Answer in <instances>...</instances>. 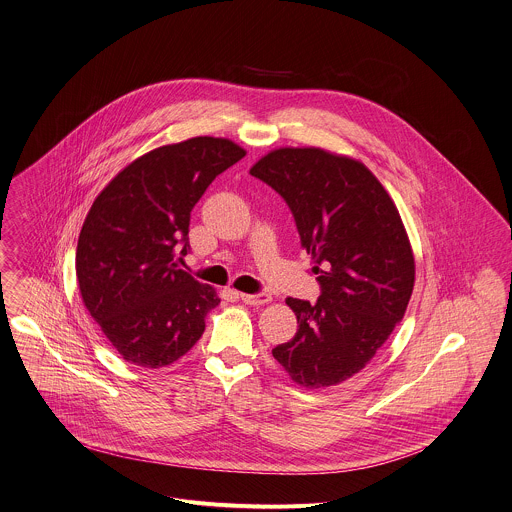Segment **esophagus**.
Instances as JSON below:
<instances>
[{"label": "esophagus", "instance_id": "1", "mask_svg": "<svg viewBox=\"0 0 512 512\" xmlns=\"http://www.w3.org/2000/svg\"><path fill=\"white\" fill-rule=\"evenodd\" d=\"M239 298L245 304H249V306H263V304L271 302V294H267V292H261V294H245V292H241Z\"/></svg>", "mask_w": 512, "mask_h": 512}]
</instances>
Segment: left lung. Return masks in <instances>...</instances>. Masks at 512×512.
I'll return each mask as SVG.
<instances>
[{
    "label": "left lung",
    "instance_id": "8db88e82",
    "mask_svg": "<svg viewBox=\"0 0 512 512\" xmlns=\"http://www.w3.org/2000/svg\"><path fill=\"white\" fill-rule=\"evenodd\" d=\"M251 174L288 204L322 294L286 298L292 340L273 349L288 377L324 389L359 373L402 320L414 255L395 202L363 163L318 147H283Z\"/></svg>",
    "mask_w": 512,
    "mask_h": 512
}]
</instances>
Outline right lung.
Here are the masks:
<instances>
[{
  "label": "right lung",
  "instance_id": "obj_1",
  "mask_svg": "<svg viewBox=\"0 0 512 512\" xmlns=\"http://www.w3.org/2000/svg\"><path fill=\"white\" fill-rule=\"evenodd\" d=\"M245 151L222 137H192L135 159L94 200L76 247L82 302L115 351L159 369L180 359L220 304L210 284L178 269L190 212Z\"/></svg>",
  "mask_w": 512,
  "mask_h": 512
}]
</instances>
